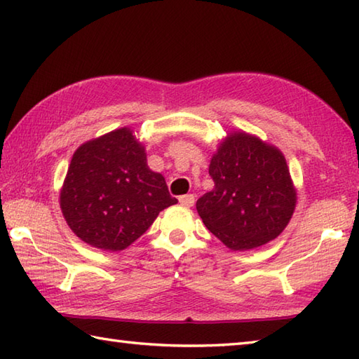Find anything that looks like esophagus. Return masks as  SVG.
<instances>
[{
  "label": "esophagus",
  "instance_id": "1",
  "mask_svg": "<svg viewBox=\"0 0 359 359\" xmlns=\"http://www.w3.org/2000/svg\"><path fill=\"white\" fill-rule=\"evenodd\" d=\"M179 202L184 205V207H193L194 205V194H185L179 197Z\"/></svg>",
  "mask_w": 359,
  "mask_h": 359
}]
</instances>
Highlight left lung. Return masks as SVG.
Listing matches in <instances>:
<instances>
[{
    "label": "left lung",
    "mask_w": 359,
    "mask_h": 359,
    "mask_svg": "<svg viewBox=\"0 0 359 359\" xmlns=\"http://www.w3.org/2000/svg\"><path fill=\"white\" fill-rule=\"evenodd\" d=\"M212 191L196 203L205 226L234 251L276 239L296 207L282 152L247 133H231L211 158Z\"/></svg>",
    "instance_id": "left-lung-1"
}]
</instances>
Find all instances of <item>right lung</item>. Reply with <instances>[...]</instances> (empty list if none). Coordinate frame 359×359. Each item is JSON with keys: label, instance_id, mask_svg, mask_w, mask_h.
<instances>
[{"label": "right lung", "instance_id": "add662e5", "mask_svg": "<svg viewBox=\"0 0 359 359\" xmlns=\"http://www.w3.org/2000/svg\"><path fill=\"white\" fill-rule=\"evenodd\" d=\"M177 203L162 174L151 171L129 128L83 143L74 152L60 207L71 230L100 250L131 245L158 212Z\"/></svg>", "mask_w": 359, "mask_h": 359}]
</instances>
